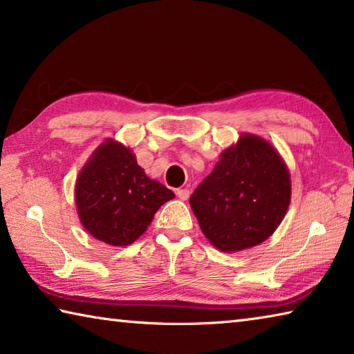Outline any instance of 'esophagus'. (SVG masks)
I'll return each instance as SVG.
<instances>
[{
  "mask_svg": "<svg viewBox=\"0 0 354 354\" xmlns=\"http://www.w3.org/2000/svg\"><path fill=\"white\" fill-rule=\"evenodd\" d=\"M176 195H178V198H179V200L185 201V200H189V196H190V190H189V189H178V190H176Z\"/></svg>",
  "mask_w": 354,
  "mask_h": 354,
  "instance_id": "34e87169",
  "label": "esophagus"
}]
</instances>
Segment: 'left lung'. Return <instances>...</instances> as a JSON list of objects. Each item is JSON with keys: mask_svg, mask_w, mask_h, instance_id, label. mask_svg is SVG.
I'll return each mask as SVG.
<instances>
[{"mask_svg": "<svg viewBox=\"0 0 354 354\" xmlns=\"http://www.w3.org/2000/svg\"><path fill=\"white\" fill-rule=\"evenodd\" d=\"M290 173L278 149L242 134L220 154L190 196L203 234L223 253L253 248L281 225L290 205Z\"/></svg>", "mask_w": 354, "mask_h": 354, "instance_id": "8db88e82", "label": "left lung"}]
</instances>
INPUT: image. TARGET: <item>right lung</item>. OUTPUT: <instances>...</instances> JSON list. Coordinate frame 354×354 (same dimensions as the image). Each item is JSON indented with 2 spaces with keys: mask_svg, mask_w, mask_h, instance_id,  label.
<instances>
[{
  "mask_svg": "<svg viewBox=\"0 0 354 354\" xmlns=\"http://www.w3.org/2000/svg\"><path fill=\"white\" fill-rule=\"evenodd\" d=\"M175 194L148 178L134 153L104 140L82 167L75 184L76 212L97 241L128 247L148 230L154 214Z\"/></svg>",
  "mask_w": 354,
  "mask_h": 354,
  "instance_id": "right-lung-1",
  "label": "right lung"
}]
</instances>
